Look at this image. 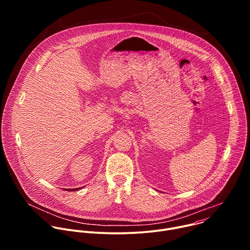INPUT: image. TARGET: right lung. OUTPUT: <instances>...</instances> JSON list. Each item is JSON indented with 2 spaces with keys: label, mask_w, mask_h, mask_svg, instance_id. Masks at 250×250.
Masks as SVG:
<instances>
[{
  "label": "right lung",
  "mask_w": 250,
  "mask_h": 250,
  "mask_svg": "<svg viewBox=\"0 0 250 250\" xmlns=\"http://www.w3.org/2000/svg\"><path fill=\"white\" fill-rule=\"evenodd\" d=\"M82 188V187H81ZM81 188H75V189H68V191H77V190H80ZM66 190V189H65Z\"/></svg>",
  "instance_id": "1"
}]
</instances>
